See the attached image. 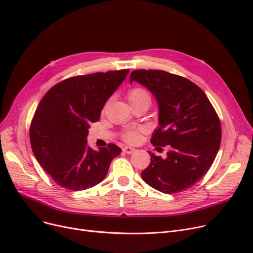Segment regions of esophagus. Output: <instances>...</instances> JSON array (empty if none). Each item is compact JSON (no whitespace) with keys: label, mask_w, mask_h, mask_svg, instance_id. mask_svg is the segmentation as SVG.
I'll list each match as a JSON object with an SVG mask.
<instances>
[{"label":"esophagus","mask_w":253,"mask_h":253,"mask_svg":"<svg viewBox=\"0 0 253 253\" xmlns=\"http://www.w3.org/2000/svg\"><path fill=\"white\" fill-rule=\"evenodd\" d=\"M123 151H124V153H126V154H132V153L135 151V149L131 148V147H128V146H125V147L123 148Z\"/></svg>","instance_id":"esophagus-1"}]
</instances>
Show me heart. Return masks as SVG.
<instances>
[{
	"label": "heart",
	"instance_id": "b5f03b06",
	"mask_svg": "<svg viewBox=\"0 0 253 253\" xmlns=\"http://www.w3.org/2000/svg\"><path fill=\"white\" fill-rule=\"evenodd\" d=\"M128 100L131 104L140 102V101H148L149 103H151V96L149 92L146 89H144V87L135 86V87H132L131 90H129ZM144 132L145 130L141 128L129 129V130H126L122 134V138L125 141L129 142V144H136V142H138L141 139L142 133Z\"/></svg>",
	"mask_w": 253,
	"mask_h": 253
}]
</instances>
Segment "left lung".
Returning <instances> with one entry per match:
<instances>
[{"label": "left lung", "instance_id": "obj_1", "mask_svg": "<svg viewBox=\"0 0 253 253\" xmlns=\"http://www.w3.org/2000/svg\"><path fill=\"white\" fill-rule=\"evenodd\" d=\"M133 81L145 85L159 105V128L151 142L167 158L149 152L151 162L141 178L160 192L184 191L210 169L221 142V125L210 100L200 86L180 75L163 70L138 69Z\"/></svg>", "mask_w": 253, "mask_h": 253}]
</instances>
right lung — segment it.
Masks as SVG:
<instances>
[{
    "label": "right lung",
    "instance_id": "add662e5",
    "mask_svg": "<svg viewBox=\"0 0 253 253\" xmlns=\"http://www.w3.org/2000/svg\"><path fill=\"white\" fill-rule=\"evenodd\" d=\"M128 72L73 76L50 87L38 104L30 126L31 147L40 166L61 187L80 191L99 184L122 152L115 144L93 150L86 135Z\"/></svg>",
    "mask_w": 253,
    "mask_h": 253
}]
</instances>
